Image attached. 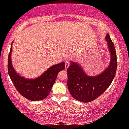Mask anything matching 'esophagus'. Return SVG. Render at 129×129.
<instances>
[{"instance_id": "1", "label": "esophagus", "mask_w": 129, "mask_h": 129, "mask_svg": "<svg viewBox=\"0 0 129 129\" xmlns=\"http://www.w3.org/2000/svg\"><path fill=\"white\" fill-rule=\"evenodd\" d=\"M70 66V62L69 61H66V63H65V67H66V69H68Z\"/></svg>"}]
</instances>
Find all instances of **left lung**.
<instances>
[{"label":"left lung","mask_w":129,"mask_h":129,"mask_svg":"<svg viewBox=\"0 0 129 129\" xmlns=\"http://www.w3.org/2000/svg\"><path fill=\"white\" fill-rule=\"evenodd\" d=\"M106 40L111 55L108 68L94 76L85 73L79 63L71 61L67 69V86L71 95L76 100L87 103L94 100L102 95L111 84L117 70V55L114 44L107 34Z\"/></svg>","instance_id":"8db88e82"}]
</instances>
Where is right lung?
<instances>
[{"instance_id":"obj_1","label":"right lung","mask_w":129,"mask_h":129,"mask_svg":"<svg viewBox=\"0 0 129 129\" xmlns=\"http://www.w3.org/2000/svg\"><path fill=\"white\" fill-rule=\"evenodd\" d=\"M12 45L8 60V71L12 83L21 95L32 101L46 99L50 92L57 75L65 69V62L53 65L41 76L35 79H27L18 74L12 64Z\"/></svg>"}]
</instances>
